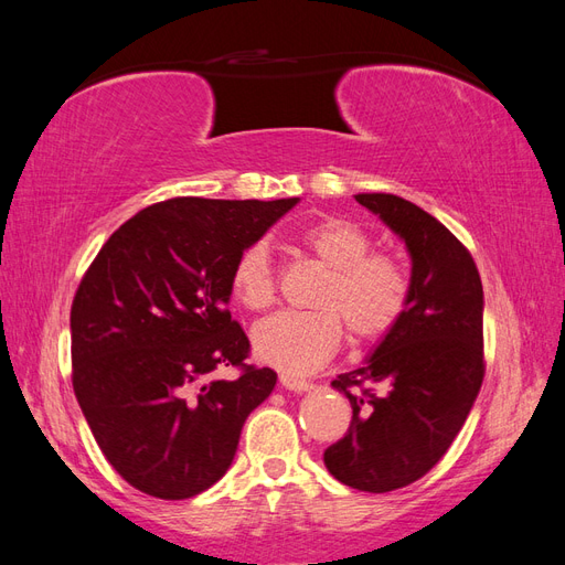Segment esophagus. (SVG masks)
Wrapping results in <instances>:
<instances>
[{"label": "esophagus", "instance_id": "1", "mask_svg": "<svg viewBox=\"0 0 565 565\" xmlns=\"http://www.w3.org/2000/svg\"><path fill=\"white\" fill-rule=\"evenodd\" d=\"M280 384H282L285 388H289V391H297V393H301V391H309V388L313 386L309 380L295 377V374H287V372H282V374H280Z\"/></svg>", "mask_w": 565, "mask_h": 565}]
</instances>
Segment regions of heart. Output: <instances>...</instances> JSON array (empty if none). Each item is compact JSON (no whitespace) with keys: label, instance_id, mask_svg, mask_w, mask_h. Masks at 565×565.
Returning a JSON list of instances; mask_svg holds the SVG:
<instances>
[{"label":"heart","instance_id":"b5f03b06","mask_svg":"<svg viewBox=\"0 0 565 565\" xmlns=\"http://www.w3.org/2000/svg\"><path fill=\"white\" fill-rule=\"evenodd\" d=\"M299 247L328 268L316 289L313 311H280L254 328V351L282 372L318 370L341 347L344 324L355 344L386 337L409 301V273L388 252L370 249V235L349 218L330 216L297 235ZM231 292L249 311L276 301L278 278L266 243H252L235 256Z\"/></svg>","mask_w":565,"mask_h":565}]
</instances>
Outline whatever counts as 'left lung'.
Masks as SVG:
<instances>
[{"instance_id": "8db88e82", "label": "left lung", "mask_w": 565, "mask_h": 565, "mask_svg": "<svg viewBox=\"0 0 565 565\" xmlns=\"http://www.w3.org/2000/svg\"><path fill=\"white\" fill-rule=\"evenodd\" d=\"M355 200L405 241L413 289L367 363L332 382L353 417L322 459L344 486L391 492L438 465L481 391L483 285L469 249L415 202L391 193Z\"/></svg>"}]
</instances>
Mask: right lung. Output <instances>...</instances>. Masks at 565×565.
<instances>
[{"mask_svg":"<svg viewBox=\"0 0 565 565\" xmlns=\"http://www.w3.org/2000/svg\"><path fill=\"white\" fill-rule=\"evenodd\" d=\"M297 204L172 198L119 226L71 309L73 388L100 452L129 486L195 498L231 467L243 424L276 386L247 365L231 318L235 256ZM238 377L207 383L218 365Z\"/></svg>","mask_w":565,"mask_h":565,"instance_id":"right-lung-1","label":"right lung"}]
</instances>
